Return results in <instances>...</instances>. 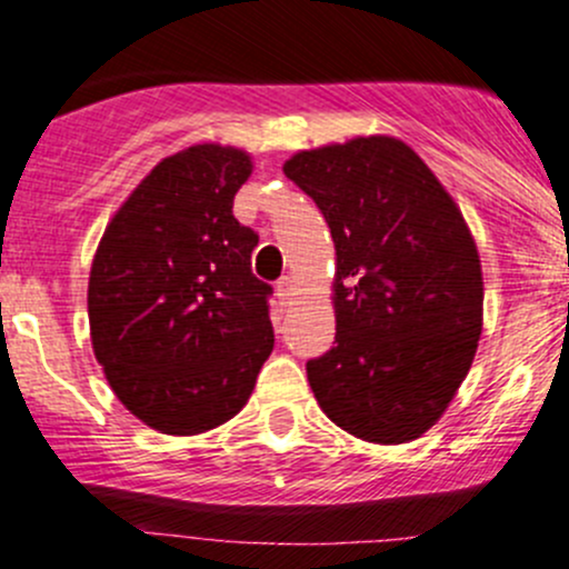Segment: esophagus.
<instances>
[{"mask_svg": "<svg viewBox=\"0 0 569 569\" xmlns=\"http://www.w3.org/2000/svg\"><path fill=\"white\" fill-rule=\"evenodd\" d=\"M276 293H278V299L283 305H289V299L293 297V280L286 276V278H280L278 280V286H276Z\"/></svg>", "mask_w": 569, "mask_h": 569, "instance_id": "obj_1", "label": "esophagus"}]
</instances>
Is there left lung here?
I'll list each match as a JSON object with an SVG mask.
<instances>
[{
	"label": "left lung",
	"instance_id": "1",
	"mask_svg": "<svg viewBox=\"0 0 569 569\" xmlns=\"http://www.w3.org/2000/svg\"><path fill=\"white\" fill-rule=\"evenodd\" d=\"M283 173L321 208L337 251V345L307 361L318 407L356 439H420L466 380L485 321L460 208L393 136L302 149Z\"/></svg>",
	"mask_w": 569,
	"mask_h": 569
}]
</instances>
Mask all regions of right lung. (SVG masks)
<instances>
[{"mask_svg": "<svg viewBox=\"0 0 569 569\" xmlns=\"http://www.w3.org/2000/svg\"><path fill=\"white\" fill-rule=\"evenodd\" d=\"M251 171L238 147L181 149L143 176L96 248V361L122 407L160 433L232 420L272 352V289L251 272L259 234L232 217Z\"/></svg>", "mask_w": 569, "mask_h": 569, "instance_id": "obj_1", "label": "right lung"}]
</instances>
